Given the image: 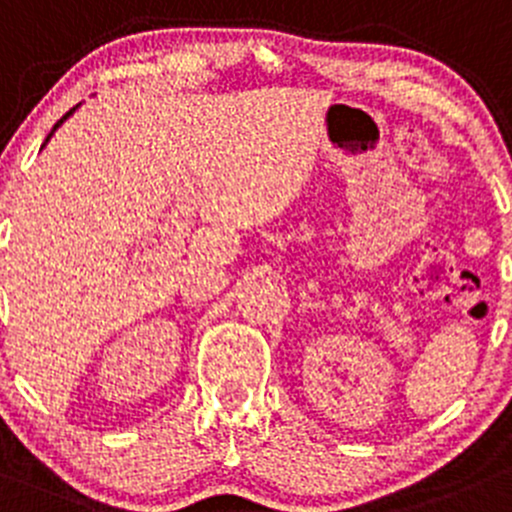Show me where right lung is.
Instances as JSON below:
<instances>
[{
    "label": "right lung",
    "mask_w": 512,
    "mask_h": 512,
    "mask_svg": "<svg viewBox=\"0 0 512 512\" xmlns=\"http://www.w3.org/2000/svg\"><path fill=\"white\" fill-rule=\"evenodd\" d=\"M74 109H77V107H72V109H69V112H67V114H64V117H62V119H59V122H57V124H54V127H52V132H49V135H47V140H44V145H47V142H49V137H52V135H54V130H57L59 124H62V122H64V119H67V117H69V114H72V112H74ZM44 145H42V147H44Z\"/></svg>",
    "instance_id": "obj_1"
}]
</instances>
